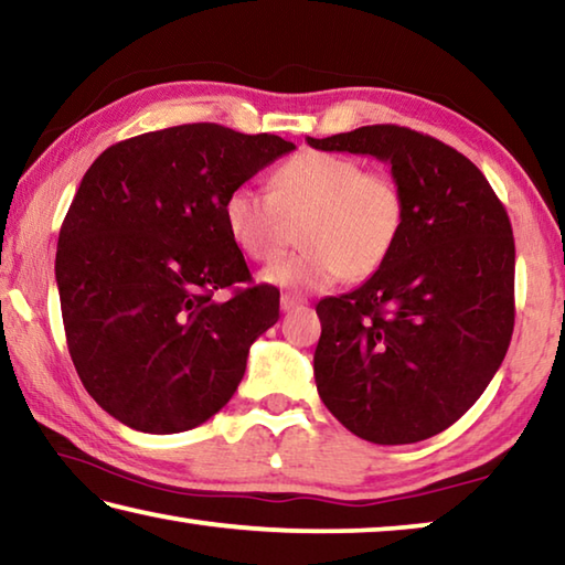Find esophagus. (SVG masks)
I'll use <instances>...</instances> for the list:
<instances>
[{
  "mask_svg": "<svg viewBox=\"0 0 565 565\" xmlns=\"http://www.w3.org/2000/svg\"><path fill=\"white\" fill-rule=\"evenodd\" d=\"M306 299L299 294H281V311H291V309H299L303 306Z\"/></svg>",
  "mask_w": 565,
  "mask_h": 565,
  "instance_id": "1",
  "label": "esophagus"
}]
</instances>
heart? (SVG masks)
Returning a JSON list of instances; mask_svg holds the SVG:
<instances>
[{"label": "heart", "mask_w": 565, "mask_h": 565, "mask_svg": "<svg viewBox=\"0 0 565 565\" xmlns=\"http://www.w3.org/2000/svg\"><path fill=\"white\" fill-rule=\"evenodd\" d=\"M271 191L238 184L224 199V224L238 252L274 262L299 224L301 252L271 264L264 281L291 289H327L361 281L394 254L406 226V196L388 171L359 159L301 151L274 171Z\"/></svg>", "instance_id": "obj_1"}]
</instances>
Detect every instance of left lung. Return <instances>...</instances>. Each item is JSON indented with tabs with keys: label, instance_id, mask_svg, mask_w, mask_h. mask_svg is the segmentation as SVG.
Returning <instances> with one entry per match:
<instances>
[{
	"label": "left lung",
	"instance_id": "1",
	"mask_svg": "<svg viewBox=\"0 0 565 565\" xmlns=\"http://www.w3.org/2000/svg\"><path fill=\"white\" fill-rule=\"evenodd\" d=\"M306 141L388 161L406 196L388 262L359 289L317 303L319 396L371 444L424 441L476 404L509 351V214L481 169L428 134L374 124Z\"/></svg>",
	"mask_w": 565,
	"mask_h": 565
}]
</instances>
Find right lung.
<instances>
[{"label": "right lung", "mask_w": 565, "mask_h": 565, "mask_svg": "<svg viewBox=\"0 0 565 565\" xmlns=\"http://www.w3.org/2000/svg\"><path fill=\"white\" fill-rule=\"evenodd\" d=\"M291 149L202 121L124 139L87 169L54 271L76 374L124 426L189 431L234 396L252 343L279 321V289L238 286L252 274L224 199Z\"/></svg>", "instance_id": "right-lung-1"}]
</instances>
